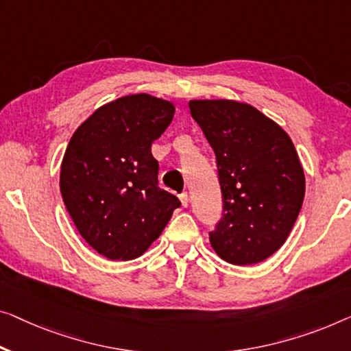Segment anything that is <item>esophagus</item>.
I'll use <instances>...</instances> for the list:
<instances>
[{"instance_id": "esophagus-1", "label": "esophagus", "mask_w": 351, "mask_h": 351, "mask_svg": "<svg viewBox=\"0 0 351 351\" xmlns=\"http://www.w3.org/2000/svg\"><path fill=\"white\" fill-rule=\"evenodd\" d=\"M180 200H181V203H182V206H187L189 205V195H187V192H182V193H180Z\"/></svg>"}]
</instances>
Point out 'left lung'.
Segmentation results:
<instances>
[{"label": "left lung", "mask_w": 351, "mask_h": 351, "mask_svg": "<svg viewBox=\"0 0 351 351\" xmlns=\"http://www.w3.org/2000/svg\"><path fill=\"white\" fill-rule=\"evenodd\" d=\"M191 114L216 154L222 217L209 243L232 265L271 257L301 211L304 171L280 125L237 101H191Z\"/></svg>", "instance_id": "8db88e82"}]
</instances>
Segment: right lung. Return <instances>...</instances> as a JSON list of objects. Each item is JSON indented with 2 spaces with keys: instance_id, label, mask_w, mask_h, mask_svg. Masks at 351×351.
<instances>
[{
  "instance_id": "right-lung-1",
  "label": "right lung",
  "mask_w": 351,
  "mask_h": 351,
  "mask_svg": "<svg viewBox=\"0 0 351 351\" xmlns=\"http://www.w3.org/2000/svg\"><path fill=\"white\" fill-rule=\"evenodd\" d=\"M175 107L132 94L97 108L72 135L61 164L62 202L78 233L110 260H132L159 238L181 202L158 186L151 145Z\"/></svg>"
}]
</instances>
